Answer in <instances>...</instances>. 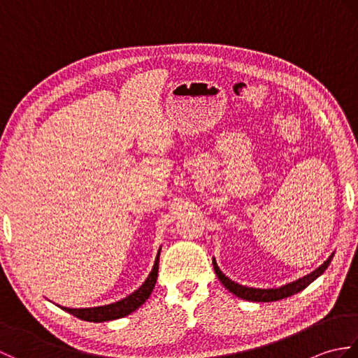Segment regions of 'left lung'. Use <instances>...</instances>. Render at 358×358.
<instances>
[{
    "label": "left lung",
    "instance_id": "obj_1",
    "mask_svg": "<svg viewBox=\"0 0 358 358\" xmlns=\"http://www.w3.org/2000/svg\"><path fill=\"white\" fill-rule=\"evenodd\" d=\"M331 260H332V255L320 266V268L315 269L313 273H309V275L296 280V281H294V283L281 286L278 289H254V287H246V286H241L238 283H235V281L227 278L224 273L220 271L215 260H214V271L217 273V277L220 278V281H222V283L224 285V287L229 289V292L240 296V299H243V300H249V301H278L281 299H287V296H291L296 292L303 291L305 287H308L315 278L320 277L322 273L326 269H328Z\"/></svg>",
    "mask_w": 358,
    "mask_h": 358
}]
</instances>
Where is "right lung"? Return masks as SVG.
Returning a JSON list of instances; mask_svg holds the SVG:
<instances>
[{
  "instance_id": "right-lung-1",
  "label": "right lung",
  "mask_w": 358,
  "mask_h": 358,
  "mask_svg": "<svg viewBox=\"0 0 358 358\" xmlns=\"http://www.w3.org/2000/svg\"><path fill=\"white\" fill-rule=\"evenodd\" d=\"M158 262H159V252L155 258V264L152 268L148 280L138 287V291H135L126 299L120 300L117 303H112L108 306H98V308H86V309H71V308H63L66 313L75 315L77 318L86 322H94V323H101V322H109V320H117V318H123L134 313L135 309H138L144 301L149 299L157 283L158 277Z\"/></svg>"
}]
</instances>
